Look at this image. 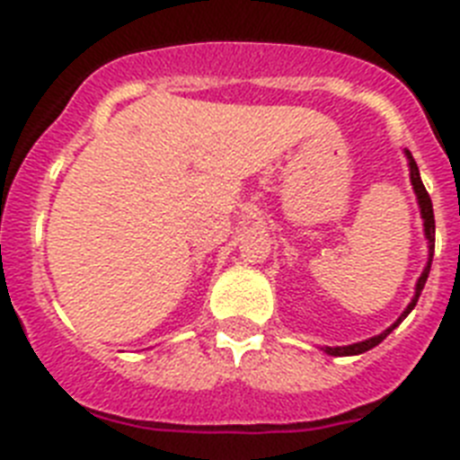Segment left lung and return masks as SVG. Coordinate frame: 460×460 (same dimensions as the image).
<instances>
[{"label": "left lung", "instance_id": "left-lung-1", "mask_svg": "<svg viewBox=\"0 0 460 460\" xmlns=\"http://www.w3.org/2000/svg\"><path fill=\"white\" fill-rule=\"evenodd\" d=\"M405 154H408V161H410V180H412V186H414V193H417V200H420V207H421V218H424V230H426V237H429V265H426V270L421 271L420 280H417V290H414V299L410 302V306L405 308L403 315L396 320V323L392 324V327L387 329V332H382L380 336H373V339L368 341H361V343H355V345H345V348H324V350L329 352V355L334 357H343V355H361V352L371 350V348H376L380 341L387 339V334H392V329L396 327L401 320L408 315L410 311H412L414 306H417V299H420L421 290H424L426 286V279H429V271H430V262H433V249H436V217H433V202H430V195L429 190L424 189V184H421V177H420V168H417V164H414L412 154L405 149Z\"/></svg>", "mask_w": 460, "mask_h": 460}]
</instances>
